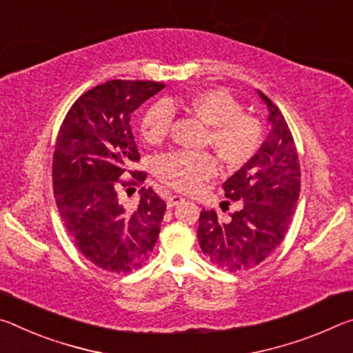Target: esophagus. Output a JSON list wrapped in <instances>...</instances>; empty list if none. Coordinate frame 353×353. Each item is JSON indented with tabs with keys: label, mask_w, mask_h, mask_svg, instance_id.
I'll return each instance as SVG.
<instances>
[{
	"label": "esophagus",
	"mask_w": 353,
	"mask_h": 353,
	"mask_svg": "<svg viewBox=\"0 0 353 353\" xmlns=\"http://www.w3.org/2000/svg\"><path fill=\"white\" fill-rule=\"evenodd\" d=\"M180 201H183V197H180V195H170V197L167 199V208L176 206Z\"/></svg>",
	"instance_id": "34e87169"
}]
</instances>
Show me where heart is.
Here are the masks:
<instances>
[{
  "label": "heart",
  "instance_id": "heart-1",
  "mask_svg": "<svg viewBox=\"0 0 353 353\" xmlns=\"http://www.w3.org/2000/svg\"><path fill=\"white\" fill-rule=\"evenodd\" d=\"M172 101L156 103L141 120V134L148 143H161L167 137L173 120ZM186 109L210 125L206 145L216 150L223 164H247L263 142V125L255 115L244 112L242 103L222 88L197 90L183 101ZM154 172L167 186L181 192H194L219 172L217 158L211 153L172 152L156 159Z\"/></svg>",
  "mask_w": 353,
  "mask_h": 353
}]
</instances>
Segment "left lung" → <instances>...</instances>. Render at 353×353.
<instances>
[{
	"instance_id": "8db88e82",
	"label": "left lung",
	"mask_w": 353,
	"mask_h": 353,
	"mask_svg": "<svg viewBox=\"0 0 353 353\" xmlns=\"http://www.w3.org/2000/svg\"><path fill=\"white\" fill-rule=\"evenodd\" d=\"M270 130L258 153L223 183L225 197L238 203L228 217L203 210L197 238L201 252L217 268L242 272L261 264L280 247L300 194V163L292 132L269 97ZM230 201H225L228 210ZM225 211V206H222Z\"/></svg>"
}]
</instances>
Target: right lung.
I'll use <instances>...</instances> for the list:
<instances>
[{"label": "right lung", "instance_id": "right-lung-1", "mask_svg": "<svg viewBox=\"0 0 353 353\" xmlns=\"http://www.w3.org/2000/svg\"><path fill=\"white\" fill-rule=\"evenodd\" d=\"M156 81L114 79L84 92L63 119L53 154V192L73 245L97 268L128 274L142 268L153 252L165 201L152 188L141 189L128 210L119 201L147 173L131 170L141 161L130 117L164 89ZM130 172V181H122ZM134 190V189H132Z\"/></svg>", "mask_w": 353, "mask_h": 353}]
</instances>
